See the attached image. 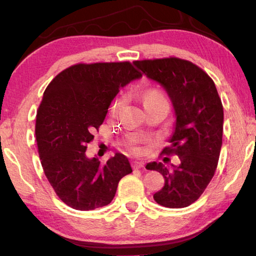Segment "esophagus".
<instances>
[{"label": "esophagus", "mask_w": 256, "mask_h": 256, "mask_svg": "<svg viewBox=\"0 0 256 256\" xmlns=\"http://www.w3.org/2000/svg\"><path fill=\"white\" fill-rule=\"evenodd\" d=\"M132 167H133V170H141V168L144 167V164L142 162H133Z\"/></svg>", "instance_id": "34e87169"}]
</instances>
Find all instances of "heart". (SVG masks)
<instances>
[{
  "label": "heart",
  "instance_id": "obj_1",
  "mask_svg": "<svg viewBox=\"0 0 256 256\" xmlns=\"http://www.w3.org/2000/svg\"><path fill=\"white\" fill-rule=\"evenodd\" d=\"M164 96L160 92H156V90H150V92L144 94V102H157V100H164ZM131 150L133 152H140V149L136 146H131Z\"/></svg>",
  "mask_w": 256,
  "mask_h": 256
}]
</instances>
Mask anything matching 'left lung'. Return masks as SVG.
Wrapping results in <instances>:
<instances>
[{"label":"left lung","instance_id":"8db88e82","mask_svg":"<svg viewBox=\"0 0 256 256\" xmlns=\"http://www.w3.org/2000/svg\"><path fill=\"white\" fill-rule=\"evenodd\" d=\"M133 64L162 86L175 112L170 146L162 152L175 154L180 162L170 168L156 162L146 164L164 178V188L154 198L172 209L188 206L210 183L222 150L224 108L216 84L204 71L185 60H144Z\"/></svg>","mask_w":256,"mask_h":256}]
</instances>
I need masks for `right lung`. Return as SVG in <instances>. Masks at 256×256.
Wrapping results in <instances>:
<instances>
[{"mask_svg": "<svg viewBox=\"0 0 256 256\" xmlns=\"http://www.w3.org/2000/svg\"><path fill=\"white\" fill-rule=\"evenodd\" d=\"M141 76L130 62L76 64L47 86L36 116L38 154L52 188L72 209L110 204L120 178L132 172L124 154L102 164L86 149L120 89Z\"/></svg>", "mask_w": 256, "mask_h": 256, "instance_id": "obj_1", "label": "right lung"}]
</instances>
